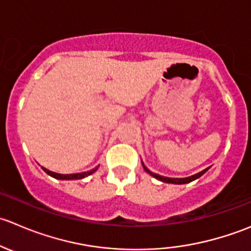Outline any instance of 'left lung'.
<instances>
[{
  "label": "left lung",
  "mask_w": 251,
  "mask_h": 251,
  "mask_svg": "<svg viewBox=\"0 0 251 251\" xmlns=\"http://www.w3.org/2000/svg\"><path fill=\"white\" fill-rule=\"evenodd\" d=\"M141 165H143V167H144V170H145V172H148L149 175L152 176L153 178H156V179L161 180V182H163V183H170V184H187V183H190V182H193V180L198 179V178H199V177H201V176L204 175V173L206 172V171L210 168V167L209 168H205L204 171H201V172L197 173V175L190 176V177H185V178H170V177H163V176L157 175V173L151 172V171L149 170V168L146 167L145 165H144L143 161H141Z\"/></svg>",
  "instance_id": "1"
}]
</instances>
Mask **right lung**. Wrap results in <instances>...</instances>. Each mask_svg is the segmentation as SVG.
<instances>
[{"instance_id":"obj_1","label":"right lung","mask_w":251,"mask_h":251,"mask_svg":"<svg viewBox=\"0 0 251 251\" xmlns=\"http://www.w3.org/2000/svg\"><path fill=\"white\" fill-rule=\"evenodd\" d=\"M42 170L47 173L49 176L51 177L56 178V179H61V180H74V179H83V178L88 177V176L93 175L94 172L98 171V167L93 168L90 171H86V172H81V173H71V175H61V173H56V172H52V171L47 170V168L42 167Z\"/></svg>"}]
</instances>
